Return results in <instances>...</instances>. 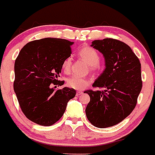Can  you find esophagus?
I'll return each instance as SVG.
<instances>
[{
	"instance_id": "obj_1",
	"label": "esophagus",
	"mask_w": 155,
	"mask_h": 155,
	"mask_svg": "<svg viewBox=\"0 0 155 155\" xmlns=\"http://www.w3.org/2000/svg\"><path fill=\"white\" fill-rule=\"evenodd\" d=\"M83 93L82 91H77L76 92V96H80V95H81Z\"/></svg>"
}]
</instances>
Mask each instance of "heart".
Masks as SVG:
<instances>
[{
    "mask_svg": "<svg viewBox=\"0 0 155 155\" xmlns=\"http://www.w3.org/2000/svg\"><path fill=\"white\" fill-rule=\"evenodd\" d=\"M78 54L81 59L88 64L89 71L92 74H96L99 71V62H100V56L98 53L97 52L96 49L92 48L89 45H84L78 51ZM71 64L72 61L70 57H68L64 60L62 63V69L64 73H69L71 68ZM89 79L85 76H71L67 80V84L70 87L75 90L84 89L89 84Z\"/></svg>",
    "mask_w": 155,
    "mask_h": 155,
    "instance_id": "obj_1",
    "label": "heart"
}]
</instances>
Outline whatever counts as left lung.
Listing matches in <instances>:
<instances>
[{
	"label": "left lung",
	"mask_w": 155,
	"mask_h": 155,
	"mask_svg": "<svg viewBox=\"0 0 155 155\" xmlns=\"http://www.w3.org/2000/svg\"><path fill=\"white\" fill-rule=\"evenodd\" d=\"M91 45L103 54L106 68L93 84L104 91L84 92L91 98L85 113L93 126L107 128L121 122L135 109L143 85L140 62L131 48L118 40H94Z\"/></svg>",
	"instance_id": "obj_1"
}]
</instances>
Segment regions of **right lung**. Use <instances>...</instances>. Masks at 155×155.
<instances>
[{
	"label": "right lung",
	"mask_w": 155,
	"mask_h": 155,
	"mask_svg": "<svg viewBox=\"0 0 155 155\" xmlns=\"http://www.w3.org/2000/svg\"><path fill=\"white\" fill-rule=\"evenodd\" d=\"M73 42L47 38L29 42L15 62L14 91L22 112L34 123L51 126L62 118L68 102L76 96L73 88L54 90L64 60L71 54Z\"/></svg>",
	"instance_id": "add662e5"
}]
</instances>
